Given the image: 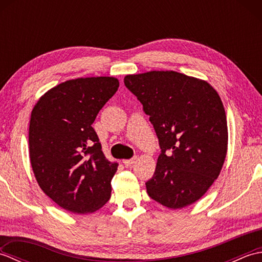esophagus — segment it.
I'll return each instance as SVG.
<instances>
[{
	"label": "esophagus",
	"mask_w": 262,
	"mask_h": 262,
	"mask_svg": "<svg viewBox=\"0 0 262 262\" xmlns=\"http://www.w3.org/2000/svg\"><path fill=\"white\" fill-rule=\"evenodd\" d=\"M137 161V157H134L133 159H129V160H124L122 161V163H124L126 166H130L132 164H134Z\"/></svg>",
	"instance_id": "1"
}]
</instances>
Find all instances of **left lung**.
I'll use <instances>...</instances> for the list:
<instances>
[{
	"mask_svg": "<svg viewBox=\"0 0 262 262\" xmlns=\"http://www.w3.org/2000/svg\"><path fill=\"white\" fill-rule=\"evenodd\" d=\"M124 83L149 116L161 147L145 183L148 196L171 209L197 202L226 158L229 133L219 93L208 82L174 71L129 74Z\"/></svg>",
	"mask_w": 262,
	"mask_h": 262,
	"instance_id": "1",
	"label": "left lung"
}]
</instances>
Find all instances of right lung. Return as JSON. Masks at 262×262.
I'll return each instance as SVG.
<instances>
[{
    "label": "right lung",
    "instance_id": "right-lung-1",
    "mask_svg": "<svg viewBox=\"0 0 262 262\" xmlns=\"http://www.w3.org/2000/svg\"><path fill=\"white\" fill-rule=\"evenodd\" d=\"M118 86L113 76L69 80L48 90L31 111L33 174L41 190L71 213H94L110 199L118 163L105 159L92 124Z\"/></svg>",
    "mask_w": 262,
    "mask_h": 262
}]
</instances>
